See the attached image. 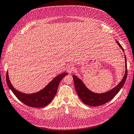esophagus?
<instances>
[{
	"mask_svg": "<svg viewBox=\"0 0 134 134\" xmlns=\"http://www.w3.org/2000/svg\"><path fill=\"white\" fill-rule=\"evenodd\" d=\"M74 70H75L74 67L72 65H69L66 68V71L69 74L72 73V72L74 71Z\"/></svg>",
	"mask_w": 134,
	"mask_h": 134,
	"instance_id": "esophagus-1",
	"label": "esophagus"
}]
</instances>
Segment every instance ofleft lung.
<instances>
[{"label":"left lung","mask_w":134,"mask_h":134,"mask_svg":"<svg viewBox=\"0 0 134 134\" xmlns=\"http://www.w3.org/2000/svg\"><path fill=\"white\" fill-rule=\"evenodd\" d=\"M117 43L119 44L124 51V48L121 45L120 43L116 41ZM125 74L122 80L120 83L116 86L115 88L112 89L111 90L104 92L103 93H96L89 90L86 87L83 82L79 78H78L76 75H72L73 78L74 87L76 90L77 94L82 102L87 105L90 106H99L107 103L109 101L112 99L115 96L119 93L121 88H122L126 82L127 75V62L126 58L125 55Z\"/></svg>","instance_id":"1"}]
</instances>
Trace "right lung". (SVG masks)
Segmentation results:
<instances>
[{
	"label": "right lung",
	"mask_w": 134,
	"mask_h": 134,
	"mask_svg": "<svg viewBox=\"0 0 134 134\" xmlns=\"http://www.w3.org/2000/svg\"><path fill=\"white\" fill-rule=\"evenodd\" d=\"M67 74H68L67 72H63L59 74L52 79L41 91L28 94L15 90L10 82L8 71L6 75V80L8 87L20 101L28 106L40 108L46 106L51 102L57 93L60 82Z\"/></svg>",
	"instance_id": "right-lung-1"
}]
</instances>
